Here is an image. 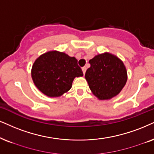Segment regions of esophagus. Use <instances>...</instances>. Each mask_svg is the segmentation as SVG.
<instances>
[{"label": "esophagus", "instance_id": "1", "mask_svg": "<svg viewBox=\"0 0 154 154\" xmlns=\"http://www.w3.org/2000/svg\"><path fill=\"white\" fill-rule=\"evenodd\" d=\"M82 72H83L84 75H85V72H86V70H87V67H83L82 68Z\"/></svg>", "mask_w": 154, "mask_h": 154}]
</instances>
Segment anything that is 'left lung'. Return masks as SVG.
I'll return each mask as SVG.
<instances>
[{
    "label": "left lung",
    "instance_id": "1",
    "mask_svg": "<svg viewBox=\"0 0 154 154\" xmlns=\"http://www.w3.org/2000/svg\"><path fill=\"white\" fill-rule=\"evenodd\" d=\"M85 79L92 94L100 100H111L120 93L127 81L123 62L110 52L95 55L89 60Z\"/></svg>",
    "mask_w": 154,
    "mask_h": 154
}]
</instances>
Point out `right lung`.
I'll return each instance as SVG.
<instances>
[{
  "label": "right lung",
  "mask_w": 154,
  "mask_h": 154,
  "mask_svg": "<svg viewBox=\"0 0 154 154\" xmlns=\"http://www.w3.org/2000/svg\"><path fill=\"white\" fill-rule=\"evenodd\" d=\"M82 76L77 60L57 50L39 56L31 69L35 87L49 97H58L67 92L72 86L74 79Z\"/></svg>",
  "instance_id": "obj_1"
}]
</instances>
